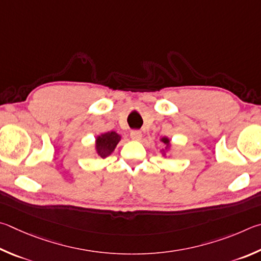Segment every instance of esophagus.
<instances>
[{
  "instance_id": "esophagus-1",
  "label": "esophagus",
  "mask_w": 261,
  "mask_h": 261,
  "mask_svg": "<svg viewBox=\"0 0 261 261\" xmlns=\"http://www.w3.org/2000/svg\"><path fill=\"white\" fill-rule=\"evenodd\" d=\"M130 138L134 141H140L142 139V133L140 130H132L130 132Z\"/></svg>"
}]
</instances>
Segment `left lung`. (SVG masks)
<instances>
[{
	"mask_svg": "<svg viewBox=\"0 0 261 261\" xmlns=\"http://www.w3.org/2000/svg\"><path fill=\"white\" fill-rule=\"evenodd\" d=\"M162 143H164L165 144V148H164L163 150H161V153H162V156L163 157H166V154H167V152L168 151H171V149H172V142H171V139L170 138H166V136H164V138H162L161 140Z\"/></svg>",
	"mask_w": 261,
	"mask_h": 261,
	"instance_id": "8db88e82",
	"label": "left lung"
}]
</instances>
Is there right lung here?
Masks as SVG:
<instances>
[{"instance_id": "obj_1", "label": "right lung", "mask_w": 261, "mask_h": 261, "mask_svg": "<svg viewBox=\"0 0 261 261\" xmlns=\"http://www.w3.org/2000/svg\"><path fill=\"white\" fill-rule=\"evenodd\" d=\"M121 141V135H119L116 132H108V133L99 134L96 136L94 153L100 158H107L111 154L114 149L117 148L118 143Z\"/></svg>"}]
</instances>
